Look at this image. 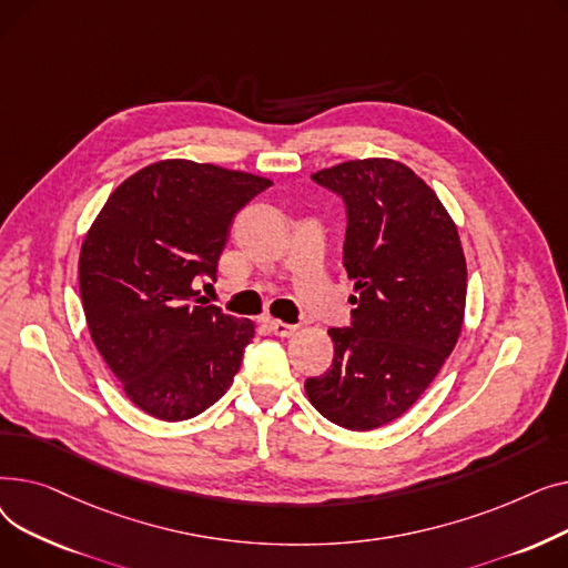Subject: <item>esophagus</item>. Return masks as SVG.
I'll list each match as a JSON object with an SVG mask.
<instances>
[{"label":"esophagus","instance_id":"esophagus-1","mask_svg":"<svg viewBox=\"0 0 568 568\" xmlns=\"http://www.w3.org/2000/svg\"><path fill=\"white\" fill-rule=\"evenodd\" d=\"M268 329H272L274 336H281V338H290L296 334V326L294 324H287V322H281V320H268Z\"/></svg>","mask_w":568,"mask_h":568}]
</instances>
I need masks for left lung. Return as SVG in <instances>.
<instances>
[{
    "mask_svg": "<svg viewBox=\"0 0 568 568\" xmlns=\"http://www.w3.org/2000/svg\"><path fill=\"white\" fill-rule=\"evenodd\" d=\"M343 197V266L352 324L329 329L334 364L306 379L313 407L347 430L392 424L428 389L456 347L467 264L435 191L392 159L345 161L313 174Z\"/></svg>",
    "mask_w": 568,
    "mask_h": 568,
    "instance_id": "1",
    "label": "left lung"
}]
</instances>
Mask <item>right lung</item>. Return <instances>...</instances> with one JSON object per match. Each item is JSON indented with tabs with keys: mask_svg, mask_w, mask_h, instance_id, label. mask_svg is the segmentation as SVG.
<instances>
[{
	"mask_svg": "<svg viewBox=\"0 0 568 568\" xmlns=\"http://www.w3.org/2000/svg\"><path fill=\"white\" fill-rule=\"evenodd\" d=\"M272 182L184 159L159 161L119 184L89 227L80 296L89 334L133 405L163 422L212 407L255 336L251 320L200 296L234 214Z\"/></svg>",
	"mask_w": 568,
	"mask_h": 568,
	"instance_id": "right-lung-1",
	"label": "right lung"
}]
</instances>
